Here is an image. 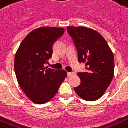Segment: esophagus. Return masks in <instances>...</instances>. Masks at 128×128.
<instances>
[{
  "mask_svg": "<svg viewBox=\"0 0 128 128\" xmlns=\"http://www.w3.org/2000/svg\"><path fill=\"white\" fill-rule=\"evenodd\" d=\"M74 74H75V73H74V72H68V73H67V75H68V76H73V75H74Z\"/></svg>",
  "mask_w": 128,
  "mask_h": 128,
  "instance_id": "1",
  "label": "esophagus"
}]
</instances>
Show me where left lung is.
<instances>
[{
    "label": "left lung",
    "instance_id": "8db88e82",
    "mask_svg": "<svg viewBox=\"0 0 128 128\" xmlns=\"http://www.w3.org/2000/svg\"><path fill=\"white\" fill-rule=\"evenodd\" d=\"M74 40L78 62L86 64V71L78 72L80 84L76 93L86 101L102 97L111 83L114 72V58L105 39L99 32L86 27L68 26Z\"/></svg>",
    "mask_w": 128,
    "mask_h": 128
}]
</instances>
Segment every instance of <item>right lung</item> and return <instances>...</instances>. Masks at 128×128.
<instances>
[{"instance_id":"right-lung-1","label":"right lung","mask_w":128,"mask_h":128,"mask_svg":"<svg viewBox=\"0 0 128 128\" xmlns=\"http://www.w3.org/2000/svg\"><path fill=\"white\" fill-rule=\"evenodd\" d=\"M64 29L41 27L29 33L20 44L14 58V71L20 87L36 104H44L57 93L67 76L64 70L45 67L52 56L54 43Z\"/></svg>"}]
</instances>
